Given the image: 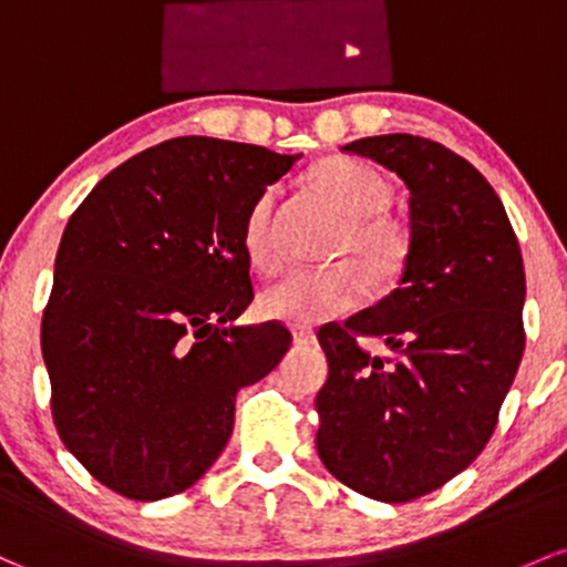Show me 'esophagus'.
Masks as SVG:
<instances>
[{
	"instance_id": "34e87169",
	"label": "esophagus",
	"mask_w": 567,
	"mask_h": 567,
	"mask_svg": "<svg viewBox=\"0 0 567 567\" xmlns=\"http://www.w3.org/2000/svg\"><path fill=\"white\" fill-rule=\"evenodd\" d=\"M293 339H296V344H312L315 331L312 329H293Z\"/></svg>"
}]
</instances>
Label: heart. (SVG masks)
<instances>
[{"instance_id":"obj_1","label":"heart","mask_w":567,"mask_h":567,"mask_svg":"<svg viewBox=\"0 0 567 567\" xmlns=\"http://www.w3.org/2000/svg\"><path fill=\"white\" fill-rule=\"evenodd\" d=\"M312 184L348 217L339 252L353 255L372 282L389 279L408 252L402 228L383 214L391 204L389 182L359 159H326L312 171ZM274 208L277 187H268L249 206L241 230L244 252L264 271L279 264ZM361 293L363 279L350 264L293 268L260 293V312L282 323L315 326L353 309Z\"/></svg>"}]
</instances>
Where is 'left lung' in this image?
<instances>
[{"label": "left lung", "instance_id": "1", "mask_svg": "<svg viewBox=\"0 0 567 567\" xmlns=\"http://www.w3.org/2000/svg\"><path fill=\"white\" fill-rule=\"evenodd\" d=\"M342 152L402 178L410 244L385 299L318 331L329 380L315 443L344 486L408 503L470 467L497 426L524 353L522 249L492 184L451 148L393 133ZM359 336L398 359L369 357Z\"/></svg>", "mask_w": 567, "mask_h": 567}]
</instances>
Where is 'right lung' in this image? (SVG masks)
Instances as JSON below:
<instances>
[{
	"label": "right lung",
	"instance_id": "right-lung-1",
	"mask_svg": "<svg viewBox=\"0 0 567 567\" xmlns=\"http://www.w3.org/2000/svg\"><path fill=\"white\" fill-rule=\"evenodd\" d=\"M299 159L165 141L70 217L40 344L59 437L100 484L141 503L193 486L228 445L236 391L288 353L285 326L236 318L252 301L244 219Z\"/></svg>",
	"mask_w": 567,
	"mask_h": 567
}]
</instances>
